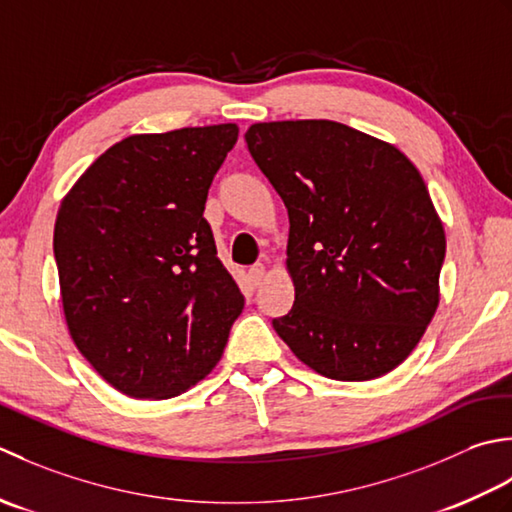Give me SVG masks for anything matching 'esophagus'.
<instances>
[{"mask_svg":"<svg viewBox=\"0 0 512 512\" xmlns=\"http://www.w3.org/2000/svg\"><path fill=\"white\" fill-rule=\"evenodd\" d=\"M263 278H265V265L258 263L252 269H249V280H252L254 287H258L260 283H263Z\"/></svg>","mask_w":512,"mask_h":512,"instance_id":"1","label":"esophagus"}]
</instances>
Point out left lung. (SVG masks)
<instances>
[{
  "instance_id": "1",
  "label": "left lung",
  "mask_w": 512,
  "mask_h": 512,
  "mask_svg": "<svg viewBox=\"0 0 512 512\" xmlns=\"http://www.w3.org/2000/svg\"><path fill=\"white\" fill-rule=\"evenodd\" d=\"M245 141L289 214L296 300L276 333L331 380L393 371L440 305L446 236L422 174L395 145L327 119L254 123Z\"/></svg>"
}]
</instances>
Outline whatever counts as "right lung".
<instances>
[{
  "label": "right lung",
  "mask_w": 512,
  "mask_h": 512,
  "mask_svg": "<svg viewBox=\"0 0 512 512\" xmlns=\"http://www.w3.org/2000/svg\"><path fill=\"white\" fill-rule=\"evenodd\" d=\"M236 139V123L132 134L61 201L52 247L70 338L130 398L192 389L241 316L245 298L203 218Z\"/></svg>",
  "instance_id": "right-lung-1"
}]
</instances>
